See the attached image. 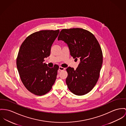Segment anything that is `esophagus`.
<instances>
[{"label": "esophagus", "instance_id": "34e87169", "mask_svg": "<svg viewBox=\"0 0 126 126\" xmlns=\"http://www.w3.org/2000/svg\"><path fill=\"white\" fill-rule=\"evenodd\" d=\"M65 68H63V67H59V71H62V70H65Z\"/></svg>", "mask_w": 126, "mask_h": 126}]
</instances>
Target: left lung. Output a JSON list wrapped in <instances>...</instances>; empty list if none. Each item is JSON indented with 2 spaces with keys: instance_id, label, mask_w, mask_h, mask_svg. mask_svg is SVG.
<instances>
[{
  "instance_id": "1",
  "label": "left lung",
  "mask_w": 126,
  "mask_h": 126,
  "mask_svg": "<svg viewBox=\"0 0 126 126\" xmlns=\"http://www.w3.org/2000/svg\"><path fill=\"white\" fill-rule=\"evenodd\" d=\"M58 40L68 45L70 55L80 59L78 67H68L66 82L68 89L75 95L89 93L97 83L103 64V53L94 35L81 28L62 29Z\"/></svg>"
}]
</instances>
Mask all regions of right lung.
Masks as SVG:
<instances>
[{
  "instance_id": "obj_1",
  "label": "right lung",
  "mask_w": 126,
  "mask_h": 126,
  "mask_svg": "<svg viewBox=\"0 0 126 126\" xmlns=\"http://www.w3.org/2000/svg\"><path fill=\"white\" fill-rule=\"evenodd\" d=\"M59 30H42L28 36L22 43L16 64L21 80L31 93L41 96L52 89L59 66L49 68L44 58L50 56L51 46Z\"/></svg>"
}]
</instances>
